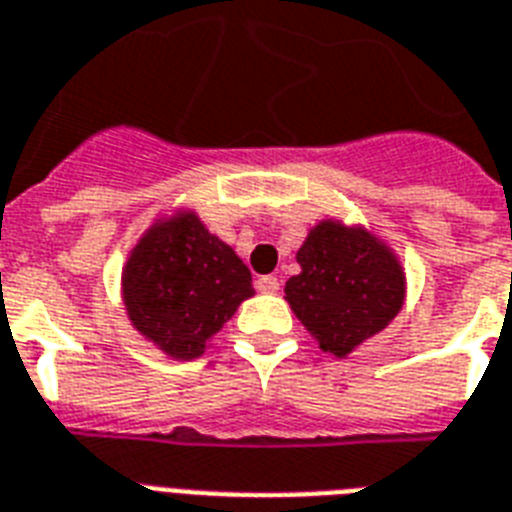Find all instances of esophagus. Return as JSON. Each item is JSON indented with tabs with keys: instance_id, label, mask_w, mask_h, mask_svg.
<instances>
[{
	"instance_id": "34e87169",
	"label": "esophagus",
	"mask_w": 512,
	"mask_h": 512,
	"mask_svg": "<svg viewBox=\"0 0 512 512\" xmlns=\"http://www.w3.org/2000/svg\"><path fill=\"white\" fill-rule=\"evenodd\" d=\"M278 286H281V284H278L276 276H260V278H257V292L276 294Z\"/></svg>"
}]
</instances>
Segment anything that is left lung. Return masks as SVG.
<instances>
[{
    "label": "left lung",
    "instance_id": "1",
    "mask_svg": "<svg viewBox=\"0 0 512 512\" xmlns=\"http://www.w3.org/2000/svg\"><path fill=\"white\" fill-rule=\"evenodd\" d=\"M297 263L302 273L286 281V299L323 352L350 355L400 313V263L365 231L321 223L297 252Z\"/></svg>",
    "mask_w": 512,
    "mask_h": 512
}]
</instances>
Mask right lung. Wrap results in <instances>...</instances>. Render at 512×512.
I'll list each match as a JSON object with an SVG mask.
<instances>
[{"label": "right lung", "mask_w": 512, "mask_h": 512, "mask_svg": "<svg viewBox=\"0 0 512 512\" xmlns=\"http://www.w3.org/2000/svg\"><path fill=\"white\" fill-rule=\"evenodd\" d=\"M252 273L197 215L155 226L126 265L123 297L131 323L176 360H194L244 299Z\"/></svg>", "instance_id": "right-lung-1"}]
</instances>
